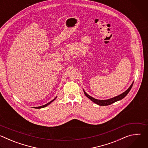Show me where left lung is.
Segmentation results:
<instances>
[{
    "label": "left lung",
    "instance_id": "8db88e82",
    "mask_svg": "<svg viewBox=\"0 0 148 148\" xmlns=\"http://www.w3.org/2000/svg\"><path fill=\"white\" fill-rule=\"evenodd\" d=\"M133 84H134V82L132 83V84L131 85V86L128 88V89L127 90H126L125 92H123V93H122L121 94L116 96V97H115L114 98H110V99H105V100H100V99H95L92 97H91L90 95H89L88 94H87L85 91H84V94L86 95V96L87 97H88L90 99H91L92 102H94V103H95L97 105H100V106H107V105H111L112 104V103H114L118 101H119V100H121L122 99H123L126 95H127L128 94V92L130 91L132 86H133Z\"/></svg>",
    "mask_w": 148,
    "mask_h": 148
}]
</instances>
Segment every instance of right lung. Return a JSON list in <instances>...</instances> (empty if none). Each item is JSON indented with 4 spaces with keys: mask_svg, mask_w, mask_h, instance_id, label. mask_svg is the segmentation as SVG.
I'll list each match as a JSON object with an SVG mask.
<instances>
[{
    "mask_svg": "<svg viewBox=\"0 0 148 148\" xmlns=\"http://www.w3.org/2000/svg\"><path fill=\"white\" fill-rule=\"evenodd\" d=\"M56 98H57V97L54 99H53L52 101H51L50 102H49V103H46V104H45V105H42V106H40V107H34V108H37V109H40V108H45V107H47V105H49V104H50L54 100H55L56 99Z\"/></svg>",
    "mask_w": 148,
    "mask_h": 148,
    "instance_id": "obj_1",
    "label": "right lung"
}]
</instances>
